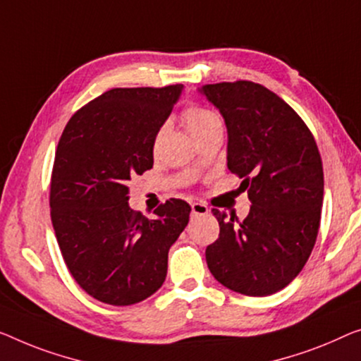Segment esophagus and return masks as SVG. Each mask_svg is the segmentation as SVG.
<instances>
[{"instance_id": "esophagus-1", "label": "esophagus", "mask_w": 361, "mask_h": 361, "mask_svg": "<svg viewBox=\"0 0 361 361\" xmlns=\"http://www.w3.org/2000/svg\"><path fill=\"white\" fill-rule=\"evenodd\" d=\"M191 211H192V215H206L209 214V207L202 202H192Z\"/></svg>"}]
</instances>
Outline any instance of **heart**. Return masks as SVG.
Listing matches in <instances>:
<instances>
[{
    "instance_id": "1",
    "label": "heart",
    "mask_w": 361,
    "mask_h": 361,
    "mask_svg": "<svg viewBox=\"0 0 361 361\" xmlns=\"http://www.w3.org/2000/svg\"><path fill=\"white\" fill-rule=\"evenodd\" d=\"M183 121H185V126L192 137L220 123L219 116L214 111L201 109V106H191V109L185 110Z\"/></svg>"
}]
</instances>
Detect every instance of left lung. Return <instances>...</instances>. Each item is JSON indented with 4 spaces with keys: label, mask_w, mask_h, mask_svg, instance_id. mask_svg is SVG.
I'll return each instance as SVG.
<instances>
[{
    "label": "left lung",
    "mask_w": 361,
    "mask_h": 361,
    "mask_svg": "<svg viewBox=\"0 0 361 361\" xmlns=\"http://www.w3.org/2000/svg\"><path fill=\"white\" fill-rule=\"evenodd\" d=\"M227 126V166L245 178L251 211L243 222L212 209L219 238L206 248L212 276L236 293L267 297L293 281L318 236L324 175L303 120L264 85L207 84L199 89Z\"/></svg>",
    "instance_id": "1"
}]
</instances>
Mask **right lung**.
<instances>
[{
	"mask_svg": "<svg viewBox=\"0 0 361 361\" xmlns=\"http://www.w3.org/2000/svg\"><path fill=\"white\" fill-rule=\"evenodd\" d=\"M183 85L111 89L78 110L58 142L50 185L51 224L80 288L113 306L162 287L169 250L190 220L170 199L154 219L129 207V181L154 165L155 136Z\"/></svg>",
	"mask_w": 361,
	"mask_h": 361,
	"instance_id": "1",
	"label": "right lung"
}]
</instances>
